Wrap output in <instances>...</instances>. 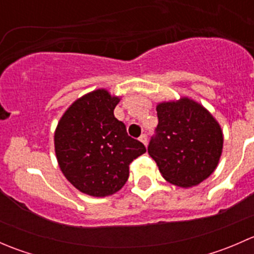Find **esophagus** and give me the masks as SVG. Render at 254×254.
<instances>
[{"label": "esophagus", "mask_w": 254, "mask_h": 254, "mask_svg": "<svg viewBox=\"0 0 254 254\" xmlns=\"http://www.w3.org/2000/svg\"><path fill=\"white\" fill-rule=\"evenodd\" d=\"M139 140H140V141H141L142 143H143V145H147V136H146V135L145 134H142L141 135V136H140L139 137Z\"/></svg>", "instance_id": "esophagus-1"}]
</instances>
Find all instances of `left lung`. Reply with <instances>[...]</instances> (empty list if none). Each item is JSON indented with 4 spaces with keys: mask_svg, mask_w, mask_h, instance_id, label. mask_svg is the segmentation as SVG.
<instances>
[{
    "mask_svg": "<svg viewBox=\"0 0 254 254\" xmlns=\"http://www.w3.org/2000/svg\"><path fill=\"white\" fill-rule=\"evenodd\" d=\"M158 125L148 155L163 178L182 188L198 186L216 170L224 146L219 122L205 107L188 97L161 102Z\"/></svg>",
    "mask_w": 254,
    "mask_h": 254,
    "instance_id": "left-lung-1",
    "label": "left lung"
}]
</instances>
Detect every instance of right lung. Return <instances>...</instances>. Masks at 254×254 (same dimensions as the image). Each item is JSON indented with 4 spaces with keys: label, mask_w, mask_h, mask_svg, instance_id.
<instances>
[{
    "label": "right lung",
    "mask_w": 254,
    "mask_h": 254,
    "mask_svg": "<svg viewBox=\"0 0 254 254\" xmlns=\"http://www.w3.org/2000/svg\"><path fill=\"white\" fill-rule=\"evenodd\" d=\"M120 97L98 88L76 99L60 118L54 134L63 175L81 193L112 195L129 178V165L146 152L114 117Z\"/></svg>",
    "instance_id": "right-lung-1"
}]
</instances>
